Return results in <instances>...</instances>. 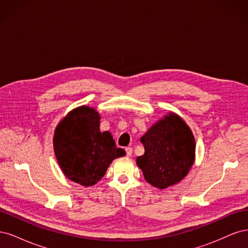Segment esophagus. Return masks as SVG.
<instances>
[{
    "label": "esophagus",
    "mask_w": 248,
    "mask_h": 248,
    "mask_svg": "<svg viewBox=\"0 0 248 248\" xmlns=\"http://www.w3.org/2000/svg\"><path fill=\"white\" fill-rule=\"evenodd\" d=\"M125 151H126V155L128 156V157H130V156L132 155V149H131V148H129V147L126 148Z\"/></svg>",
    "instance_id": "34e87169"
}]
</instances>
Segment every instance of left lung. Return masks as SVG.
Here are the masks:
<instances>
[{
  "label": "left lung",
  "instance_id": "left-lung-1",
  "mask_svg": "<svg viewBox=\"0 0 248 248\" xmlns=\"http://www.w3.org/2000/svg\"><path fill=\"white\" fill-rule=\"evenodd\" d=\"M140 141L144 155L137 158L146 181L164 189L188 174L196 157V140L181 117L170 112L156 122Z\"/></svg>",
  "mask_w": 248,
  "mask_h": 248
}]
</instances>
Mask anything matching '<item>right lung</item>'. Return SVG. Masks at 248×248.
Segmentation results:
<instances>
[{"instance_id": "obj_1", "label": "right lung", "mask_w": 248, "mask_h": 248, "mask_svg": "<svg viewBox=\"0 0 248 248\" xmlns=\"http://www.w3.org/2000/svg\"><path fill=\"white\" fill-rule=\"evenodd\" d=\"M100 115L87 106L72 109L57 126L54 150L64 175L82 186H92L106 175L115 158L125 155L110 132H101Z\"/></svg>"}]
</instances>
